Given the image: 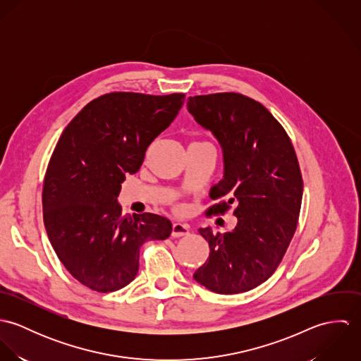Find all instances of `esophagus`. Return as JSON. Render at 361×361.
<instances>
[{
  "label": "esophagus",
  "instance_id": "esophagus-1",
  "mask_svg": "<svg viewBox=\"0 0 361 361\" xmlns=\"http://www.w3.org/2000/svg\"><path fill=\"white\" fill-rule=\"evenodd\" d=\"M171 235L173 238H182V236H186L189 235V225L186 224H180V222H175L172 225V232Z\"/></svg>",
  "mask_w": 361,
  "mask_h": 361
}]
</instances>
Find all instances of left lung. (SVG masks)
Masks as SVG:
<instances>
[{
  "label": "left lung",
  "instance_id": "8db88e82",
  "mask_svg": "<svg viewBox=\"0 0 361 361\" xmlns=\"http://www.w3.org/2000/svg\"><path fill=\"white\" fill-rule=\"evenodd\" d=\"M188 111L224 155V178L209 190L222 202L207 212L224 214L233 204L238 218L231 232L199 229L209 256L193 276L219 295L252 290L274 274L295 235L303 197L298 157L282 125L243 94L189 97Z\"/></svg>",
  "mask_w": 361,
  "mask_h": 361
}]
</instances>
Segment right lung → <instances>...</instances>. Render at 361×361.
<instances>
[{
	"mask_svg": "<svg viewBox=\"0 0 361 361\" xmlns=\"http://www.w3.org/2000/svg\"><path fill=\"white\" fill-rule=\"evenodd\" d=\"M183 102V93L104 94L83 106L55 146L43 185L44 226L59 261L92 290L108 293L130 283L142 245L172 232L165 216L122 215L118 196Z\"/></svg>",
	"mask_w": 361,
	"mask_h": 361,
	"instance_id": "1",
	"label": "right lung"
}]
</instances>
